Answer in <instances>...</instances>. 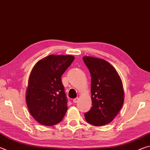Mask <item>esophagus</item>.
Segmentation results:
<instances>
[{
    "label": "esophagus",
    "mask_w": 150,
    "mask_h": 150,
    "mask_svg": "<svg viewBox=\"0 0 150 150\" xmlns=\"http://www.w3.org/2000/svg\"><path fill=\"white\" fill-rule=\"evenodd\" d=\"M78 100H79V98L78 97H77V98H74V99H73V103H76L78 101Z\"/></svg>",
    "instance_id": "esophagus-1"
}]
</instances>
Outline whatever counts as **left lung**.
<instances>
[{
	"instance_id": "obj_1",
	"label": "left lung",
	"mask_w": 150,
	"mask_h": 150,
	"mask_svg": "<svg viewBox=\"0 0 150 150\" xmlns=\"http://www.w3.org/2000/svg\"><path fill=\"white\" fill-rule=\"evenodd\" d=\"M83 62L91 76L92 107L85 113L88 122L96 126L110 123L123 105L122 82L112 65L99 58L85 56Z\"/></svg>"
}]
</instances>
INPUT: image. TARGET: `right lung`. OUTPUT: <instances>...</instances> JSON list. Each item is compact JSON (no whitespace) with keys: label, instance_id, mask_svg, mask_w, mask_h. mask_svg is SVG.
I'll use <instances>...</instances> for the list:
<instances>
[{"label":"right lung","instance_id":"right-lung-1","mask_svg":"<svg viewBox=\"0 0 150 150\" xmlns=\"http://www.w3.org/2000/svg\"><path fill=\"white\" fill-rule=\"evenodd\" d=\"M74 59L69 55H50L33 67L26 100L30 113L42 125H55L64 117L67 99L62 76Z\"/></svg>","mask_w":150,"mask_h":150}]
</instances>
